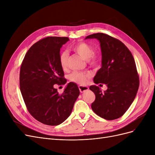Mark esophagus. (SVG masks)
<instances>
[{
	"instance_id": "34e87169",
	"label": "esophagus",
	"mask_w": 155,
	"mask_h": 155,
	"mask_svg": "<svg viewBox=\"0 0 155 155\" xmlns=\"http://www.w3.org/2000/svg\"><path fill=\"white\" fill-rule=\"evenodd\" d=\"M79 89V91H80L81 93H83L85 91H87L88 90V87H86V86H82V85H79L78 86Z\"/></svg>"
}]
</instances>
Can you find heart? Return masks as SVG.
<instances>
[{"label":"heart","instance_id":"b5f03b06","mask_svg":"<svg viewBox=\"0 0 155 155\" xmlns=\"http://www.w3.org/2000/svg\"><path fill=\"white\" fill-rule=\"evenodd\" d=\"M71 48L75 52L78 54L81 57L90 63L92 65H96L99 62L100 54L97 51H93V46L86 42H79L71 46ZM68 54L67 51H62L59 55V61L60 67L63 70L67 67ZM90 77L88 74L79 72H74L70 76V80L81 85L86 83L87 79Z\"/></svg>","mask_w":155,"mask_h":155}]
</instances>
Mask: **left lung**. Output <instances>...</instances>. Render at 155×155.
I'll return each instance as SVG.
<instances>
[{"label":"left lung","mask_w":155,"mask_h":155,"mask_svg":"<svg viewBox=\"0 0 155 155\" xmlns=\"http://www.w3.org/2000/svg\"><path fill=\"white\" fill-rule=\"evenodd\" d=\"M87 39L100 41L101 68L94 82L107 86L104 92L96 85L89 88L96 96L92 109L105 120L119 118L132 104L138 90L139 77L133 56L122 42L109 35L97 33L88 35Z\"/></svg>","instance_id":"8db88e82"}]
</instances>
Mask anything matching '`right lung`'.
I'll list each match as a JSON object with an SVG mask.
<instances>
[{
  "label": "right lung",
  "instance_id": "add662e5",
  "mask_svg": "<svg viewBox=\"0 0 155 155\" xmlns=\"http://www.w3.org/2000/svg\"><path fill=\"white\" fill-rule=\"evenodd\" d=\"M69 41L66 37H48L33 45L27 51L20 70V90L26 106L37 121L58 125L66 120L79 95L76 83L70 82L62 94L55 84L67 80L60 67V49Z\"/></svg>",
  "mask_w": 155,
  "mask_h": 155
}]
</instances>
